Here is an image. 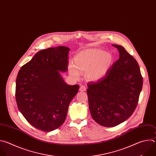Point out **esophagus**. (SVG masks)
Wrapping results in <instances>:
<instances>
[{
    "label": "esophagus",
    "instance_id": "esophagus-1",
    "mask_svg": "<svg viewBox=\"0 0 156 156\" xmlns=\"http://www.w3.org/2000/svg\"><path fill=\"white\" fill-rule=\"evenodd\" d=\"M86 90H87V88H86L85 86H84V85L80 86V91H86Z\"/></svg>",
    "mask_w": 156,
    "mask_h": 156
}]
</instances>
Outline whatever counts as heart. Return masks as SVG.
Masks as SVG:
<instances>
[{"label":"heart","mask_w":156,"mask_h":156,"mask_svg":"<svg viewBox=\"0 0 156 156\" xmlns=\"http://www.w3.org/2000/svg\"><path fill=\"white\" fill-rule=\"evenodd\" d=\"M74 65L69 66V74L79 78L86 72L87 77L91 81H98L104 78L113 64L111 54L97 48H88L77 53L74 58Z\"/></svg>","instance_id":"obj_1"}]
</instances>
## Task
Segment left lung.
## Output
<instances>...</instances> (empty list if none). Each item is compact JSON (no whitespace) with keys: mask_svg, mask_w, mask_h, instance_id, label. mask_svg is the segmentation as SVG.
Masks as SVG:
<instances>
[{"mask_svg":"<svg viewBox=\"0 0 156 156\" xmlns=\"http://www.w3.org/2000/svg\"><path fill=\"white\" fill-rule=\"evenodd\" d=\"M119 58L102 79L87 84L92 118L100 125L112 127L127 120L134 112L143 87L136 60L123 47L113 44Z\"/></svg>","mask_w":156,"mask_h":156,"instance_id":"left-lung-1","label":"left lung"}]
</instances>
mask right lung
<instances>
[{
    "mask_svg": "<svg viewBox=\"0 0 156 156\" xmlns=\"http://www.w3.org/2000/svg\"><path fill=\"white\" fill-rule=\"evenodd\" d=\"M70 49L60 46L39 51L18 72L16 101L19 111L35 128L51 132L63 124L79 85H69L60 72H66Z\"/></svg>",
    "mask_w": 156,
    "mask_h": 156,
    "instance_id": "add662e5",
    "label": "right lung"
}]
</instances>
